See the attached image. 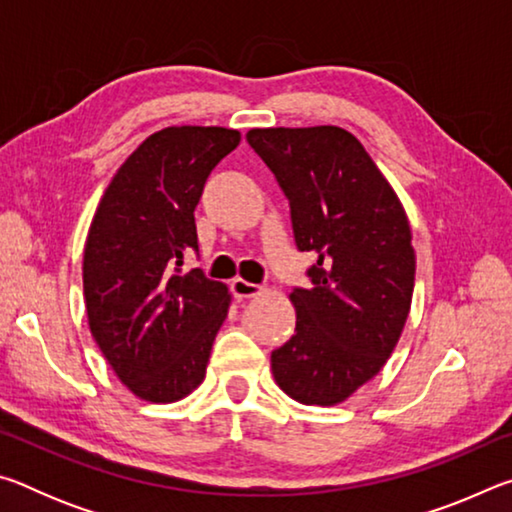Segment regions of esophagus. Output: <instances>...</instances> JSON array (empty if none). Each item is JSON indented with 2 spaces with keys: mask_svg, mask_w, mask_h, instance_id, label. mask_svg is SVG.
<instances>
[{
  "mask_svg": "<svg viewBox=\"0 0 512 512\" xmlns=\"http://www.w3.org/2000/svg\"><path fill=\"white\" fill-rule=\"evenodd\" d=\"M232 293H235V298H239V300H246V298L262 296V293H264V287H259V284L246 282V280H241V277H237V280L232 282Z\"/></svg>",
  "mask_w": 512,
  "mask_h": 512,
  "instance_id": "34e87169",
  "label": "esophagus"
}]
</instances>
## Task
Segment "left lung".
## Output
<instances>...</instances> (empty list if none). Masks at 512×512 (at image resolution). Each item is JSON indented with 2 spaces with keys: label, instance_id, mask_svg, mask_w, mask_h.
I'll list each match as a JSON object with an SVG mask.
<instances>
[{
  "label": "left lung",
  "instance_id": "8db88e82",
  "mask_svg": "<svg viewBox=\"0 0 512 512\" xmlns=\"http://www.w3.org/2000/svg\"><path fill=\"white\" fill-rule=\"evenodd\" d=\"M246 140L289 198L298 248L318 257L314 287L289 296L296 334L273 350V377L300 404H341L384 368L409 318V216L345 128H250Z\"/></svg>",
  "mask_w": 512,
  "mask_h": 512
}]
</instances>
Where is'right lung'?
Segmentation results:
<instances>
[{
  "instance_id": "1",
  "label": "right lung",
  "mask_w": 512,
  "mask_h": 512,
  "mask_svg": "<svg viewBox=\"0 0 512 512\" xmlns=\"http://www.w3.org/2000/svg\"><path fill=\"white\" fill-rule=\"evenodd\" d=\"M241 142L223 126L153 133L112 176L83 250L90 332L121 384L169 404L203 384L232 293L201 268L180 273L198 248L194 210L212 169Z\"/></svg>"
}]
</instances>
